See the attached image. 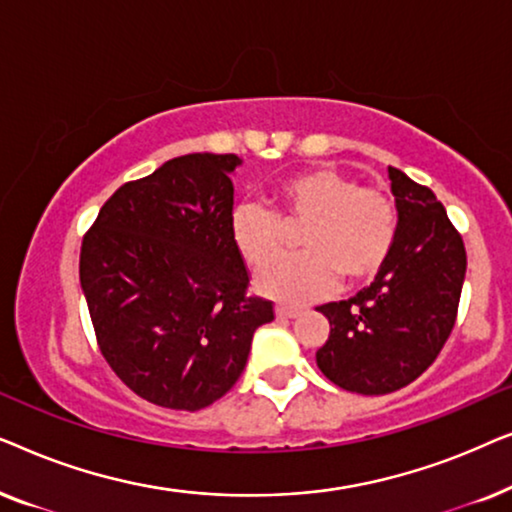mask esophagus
<instances>
[{
    "instance_id": "1",
    "label": "esophagus",
    "mask_w": 512,
    "mask_h": 512,
    "mask_svg": "<svg viewBox=\"0 0 512 512\" xmlns=\"http://www.w3.org/2000/svg\"><path fill=\"white\" fill-rule=\"evenodd\" d=\"M300 312H303L300 307H289V305H277L275 307L277 319H293V317H298Z\"/></svg>"
}]
</instances>
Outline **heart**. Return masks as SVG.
<instances>
[{"mask_svg": "<svg viewBox=\"0 0 512 512\" xmlns=\"http://www.w3.org/2000/svg\"><path fill=\"white\" fill-rule=\"evenodd\" d=\"M279 214L261 202H237L228 233L240 258L263 268L281 253L287 225H305L303 255L258 272L256 289L279 303H307L338 284L373 282L398 237L396 202L377 186H361L338 167H312L275 184ZM287 225L284 227L283 223Z\"/></svg>", "mask_w": 512, "mask_h": 512, "instance_id": "obj_1", "label": "heart"}]
</instances>
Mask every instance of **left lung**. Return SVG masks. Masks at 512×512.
Returning a JSON list of instances; mask_svg holds the SVG:
<instances>
[{
    "label": "left lung",
    "instance_id": "8db88e82",
    "mask_svg": "<svg viewBox=\"0 0 512 512\" xmlns=\"http://www.w3.org/2000/svg\"><path fill=\"white\" fill-rule=\"evenodd\" d=\"M398 237L375 282L319 305L331 324L317 366L340 389L382 396L408 387L436 361L457 321L466 249L431 188L389 167Z\"/></svg>",
    "mask_w": 512,
    "mask_h": 512
}]
</instances>
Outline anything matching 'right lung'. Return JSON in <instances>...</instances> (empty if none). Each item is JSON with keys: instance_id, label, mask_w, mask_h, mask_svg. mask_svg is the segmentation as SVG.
<instances>
[{"instance_id": "1", "label": "right lung", "mask_w": 512, "mask_h": 512, "mask_svg": "<svg viewBox=\"0 0 512 512\" xmlns=\"http://www.w3.org/2000/svg\"><path fill=\"white\" fill-rule=\"evenodd\" d=\"M235 153H188L104 202L79 277L97 347L125 387L170 410H202L240 380L251 338L275 319L249 296L228 233Z\"/></svg>"}]
</instances>
